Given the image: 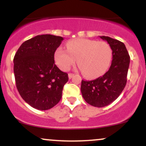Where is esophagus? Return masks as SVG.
Returning <instances> with one entry per match:
<instances>
[{
    "label": "esophagus",
    "instance_id": "34e87169",
    "mask_svg": "<svg viewBox=\"0 0 146 146\" xmlns=\"http://www.w3.org/2000/svg\"><path fill=\"white\" fill-rule=\"evenodd\" d=\"M73 76H74V74H73V73H68V78L69 79H71Z\"/></svg>",
    "mask_w": 146,
    "mask_h": 146
}]
</instances>
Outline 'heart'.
<instances>
[{
	"label": "heart",
	"instance_id": "heart-1",
	"mask_svg": "<svg viewBox=\"0 0 146 146\" xmlns=\"http://www.w3.org/2000/svg\"><path fill=\"white\" fill-rule=\"evenodd\" d=\"M67 50L58 48L55 60L62 71H68L76 60L84 75L89 79L104 74L109 68L113 58V50L104 41L80 38L68 42Z\"/></svg>",
	"mask_w": 146,
	"mask_h": 146
}]
</instances>
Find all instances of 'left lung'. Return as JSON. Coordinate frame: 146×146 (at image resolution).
Instances as JSON below:
<instances>
[{
	"label": "left lung",
	"instance_id": "8db88e82",
	"mask_svg": "<svg viewBox=\"0 0 146 146\" xmlns=\"http://www.w3.org/2000/svg\"><path fill=\"white\" fill-rule=\"evenodd\" d=\"M113 50L109 70L103 76L91 81H82L81 92L87 103L95 107H104L119 96L127 82L130 56L125 44L108 36H100Z\"/></svg>",
	"mask_w": 146,
	"mask_h": 146
}]
</instances>
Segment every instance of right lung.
<instances>
[{
	"label": "right lung",
	"instance_id": "add662e5",
	"mask_svg": "<svg viewBox=\"0 0 146 146\" xmlns=\"http://www.w3.org/2000/svg\"><path fill=\"white\" fill-rule=\"evenodd\" d=\"M64 38L39 35L24 42L14 58L16 88L22 98L38 110H46L61 100L66 73L55 64L54 54Z\"/></svg>",
	"mask_w": 146,
	"mask_h": 146
}]
</instances>
